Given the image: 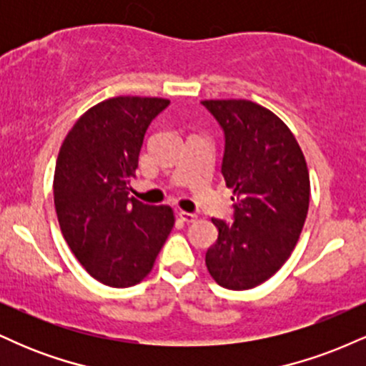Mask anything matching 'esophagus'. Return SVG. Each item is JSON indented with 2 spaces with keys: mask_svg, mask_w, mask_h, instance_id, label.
<instances>
[{
  "mask_svg": "<svg viewBox=\"0 0 366 366\" xmlns=\"http://www.w3.org/2000/svg\"><path fill=\"white\" fill-rule=\"evenodd\" d=\"M179 218L182 222H186V224H194V222L197 220V215L196 213H189V212H182V209H180L179 212Z\"/></svg>",
  "mask_w": 366,
  "mask_h": 366,
  "instance_id": "34e87169",
  "label": "esophagus"
}]
</instances>
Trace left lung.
Wrapping results in <instances>:
<instances>
[{
  "instance_id": "8db88e82",
  "label": "left lung",
  "mask_w": 366,
  "mask_h": 366,
  "mask_svg": "<svg viewBox=\"0 0 366 366\" xmlns=\"http://www.w3.org/2000/svg\"><path fill=\"white\" fill-rule=\"evenodd\" d=\"M225 132L222 163L232 189L234 224L215 220L207 268L218 285L246 291L280 270L296 247L310 207V174L291 129L247 99H204Z\"/></svg>"
}]
</instances>
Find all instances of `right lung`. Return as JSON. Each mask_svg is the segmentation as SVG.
<instances>
[{"label": "right lung", "mask_w": 366, "mask_h": 366, "mask_svg": "<svg viewBox=\"0 0 366 366\" xmlns=\"http://www.w3.org/2000/svg\"><path fill=\"white\" fill-rule=\"evenodd\" d=\"M169 103L104 99L75 122L58 153L53 194L61 234L87 274L110 287L144 280L175 224L167 204L129 197L146 129Z\"/></svg>", "instance_id": "obj_1"}]
</instances>
